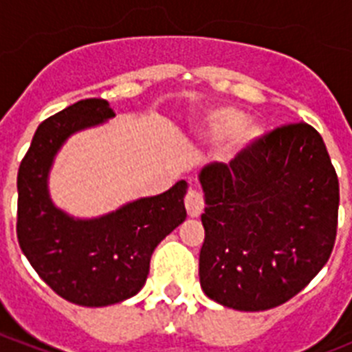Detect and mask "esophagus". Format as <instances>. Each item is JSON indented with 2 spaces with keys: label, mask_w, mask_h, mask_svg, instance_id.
<instances>
[{
  "label": "esophagus",
  "mask_w": 352,
  "mask_h": 352,
  "mask_svg": "<svg viewBox=\"0 0 352 352\" xmlns=\"http://www.w3.org/2000/svg\"><path fill=\"white\" fill-rule=\"evenodd\" d=\"M185 208H186V213H188V217H192V219H197V217H201V213H203V210H204L203 194H201L199 190H188V194H186V197H185Z\"/></svg>",
  "instance_id": "obj_1"
}]
</instances>
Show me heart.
I'll return each instance as SVG.
<instances>
[{
	"label": "heart",
	"instance_id": "obj_1",
	"mask_svg": "<svg viewBox=\"0 0 352 352\" xmlns=\"http://www.w3.org/2000/svg\"><path fill=\"white\" fill-rule=\"evenodd\" d=\"M204 135L210 141H226L222 158L229 164L247 155L263 138L256 121H245V114L234 107H214L204 114Z\"/></svg>",
	"mask_w": 352,
	"mask_h": 352
}]
</instances>
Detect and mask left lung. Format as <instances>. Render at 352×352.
<instances>
[{
  "label": "left lung",
  "mask_w": 352,
  "mask_h": 352,
  "mask_svg": "<svg viewBox=\"0 0 352 352\" xmlns=\"http://www.w3.org/2000/svg\"><path fill=\"white\" fill-rule=\"evenodd\" d=\"M204 294L241 312L285 303L328 263L337 236L338 178L324 141L307 123L280 126L247 155L208 164Z\"/></svg>",
  "instance_id": "8db88e82"
}]
</instances>
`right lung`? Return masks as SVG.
I'll list each match as a JSON object with an SVG mask.
<instances>
[{
  "label": "right lung",
  "instance_id": "right-lung-1",
  "mask_svg": "<svg viewBox=\"0 0 352 352\" xmlns=\"http://www.w3.org/2000/svg\"><path fill=\"white\" fill-rule=\"evenodd\" d=\"M116 116L104 98H86L36 129L17 174V238L30 264L56 294L82 307H107L135 296L162 239L186 219L188 183L118 210L79 219L54 204L49 174L56 155L77 132Z\"/></svg>",
  "mask_w": 352,
  "mask_h": 352
}]
</instances>
